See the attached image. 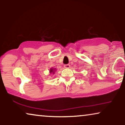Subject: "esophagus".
Masks as SVG:
<instances>
[{
    "label": "esophagus",
    "instance_id": "obj_1",
    "mask_svg": "<svg viewBox=\"0 0 125 125\" xmlns=\"http://www.w3.org/2000/svg\"><path fill=\"white\" fill-rule=\"evenodd\" d=\"M64 67L66 68H69L70 67V64H65L64 66Z\"/></svg>",
    "mask_w": 125,
    "mask_h": 125
}]
</instances>
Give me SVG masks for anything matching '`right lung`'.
Returning a JSON list of instances; mask_svg holds the SVG:
<instances>
[{"mask_svg":"<svg viewBox=\"0 0 125 125\" xmlns=\"http://www.w3.org/2000/svg\"><path fill=\"white\" fill-rule=\"evenodd\" d=\"M56 70V69H54V68H51L50 69V73H54V72H55V71Z\"/></svg>","mask_w":125,"mask_h":125,"instance_id":"add662e5","label":"right lung"}]
</instances>
